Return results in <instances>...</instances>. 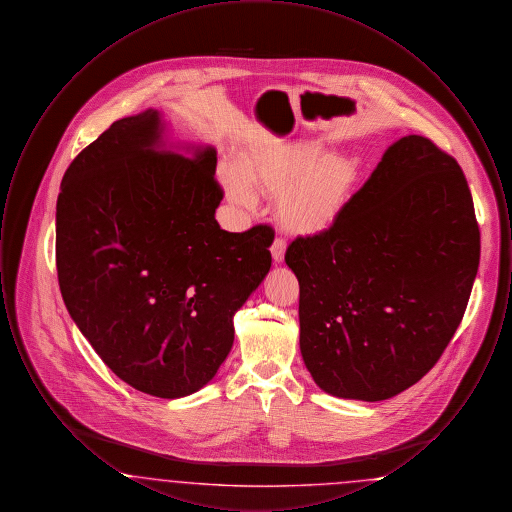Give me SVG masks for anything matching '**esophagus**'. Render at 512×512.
I'll list each match as a JSON object with an SVG mask.
<instances>
[{"label": "esophagus", "instance_id": "obj_1", "mask_svg": "<svg viewBox=\"0 0 512 512\" xmlns=\"http://www.w3.org/2000/svg\"><path fill=\"white\" fill-rule=\"evenodd\" d=\"M270 253L274 263H282L284 255H286V240L284 238H274V242L270 245Z\"/></svg>", "mask_w": 512, "mask_h": 512}]
</instances>
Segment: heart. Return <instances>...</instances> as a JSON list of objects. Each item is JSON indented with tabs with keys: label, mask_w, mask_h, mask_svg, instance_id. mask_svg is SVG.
<instances>
[{
	"label": "heart",
	"mask_w": 512,
	"mask_h": 512,
	"mask_svg": "<svg viewBox=\"0 0 512 512\" xmlns=\"http://www.w3.org/2000/svg\"><path fill=\"white\" fill-rule=\"evenodd\" d=\"M228 195L244 205L255 192L278 199V217L297 234H317L340 217L357 184L349 159L324 155L315 144H288L244 153L236 169H224Z\"/></svg>",
	"instance_id": "b5f03b06"
}]
</instances>
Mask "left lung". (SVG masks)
<instances>
[{
	"label": "left lung",
	"instance_id": "8db88e82",
	"mask_svg": "<svg viewBox=\"0 0 512 512\" xmlns=\"http://www.w3.org/2000/svg\"><path fill=\"white\" fill-rule=\"evenodd\" d=\"M286 265L320 390L382 401L411 388L455 336L480 265L463 169L424 136L397 140L330 228L288 245Z\"/></svg>",
	"mask_w": 512,
	"mask_h": 512
}]
</instances>
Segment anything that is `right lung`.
I'll list each match as a JSON object with an SVG mask.
<instances>
[{"instance_id": "1", "label": "right lung", "mask_w": 512, "mask_h": 512, "mask_svg": "<svg viewBox=\"0 0 512 512\" xmlns=\"http://www.w3.org/2000/svg\"><path fill=\"white\" fill-rule=\"evenodd\" d=\"M149 109L84 147L57 197L55 263L63 301L101 361L163 399L201 390L234 343L232 317L270 270L274 230L215 219V149L161 146Z\"/></svg>"}]
</instances>
